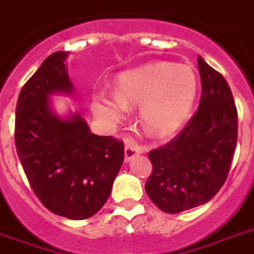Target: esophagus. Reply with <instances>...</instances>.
Returning a JSON list of instances; mask_svg holds the SVG:
<instances>
[{"label":"esophagus","mask_w":254,"mask_h":254,"mask_svg":"<svg viewBox=\"0 0 254 254\" xmlns=\"http://www.w3.org/2000/svg\"><path fill=\"white\" fill-rule=\"evenodd\" d=\"M140 152H142V147H140V146H138V144H136L135 142H132V140H128V142L126 143L125 158L127 162L131 161L134 156L139 155Z\"/></svg>","instance_id":"obj_1"}]
</instances>
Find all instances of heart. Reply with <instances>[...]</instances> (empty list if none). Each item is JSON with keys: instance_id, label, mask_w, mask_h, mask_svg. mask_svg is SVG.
Masks as SVG:
<instances>
[{"instance_id": "b5f03b06", "label": "heart", "mask_w": 254, "mask_h": 254, "mask_svg": "<svg viewBox=\"0 0 254 254\" xmlns=\"http://www.w3.org/2000/svg\"><path fill=\"white\" fill-rule=\"evenodd\" d=\"M197 92L191 66L158 62L127 70L116 80V93L99 91L92 110L106 125L115 126L128 107L139 106V118L152 135H169L188 118Z\"/></svg>"}]
</instances>
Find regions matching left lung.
I'll use <instances>...</instances> for the list:
<instances>
[{
  "instance_id": "8db88e82",
  "label": "left lung",
  "mask_w": 254,
  "mask_h": 254,
  "mask_svg": "<svg viewBox=\"0 0 254 254\" xmlns=\"http://www.w3.org/2000/svg\"><path fill=\"white\" fill-rule=\"evenodd\" d=\"M201 100L198 110L170 142L148 152V198L165 213L206 203L228 178L237 146L238 118L233 95L220 72L198 56Z\"/></svg>"
}]
</instances>
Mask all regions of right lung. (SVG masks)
Masks as SVG:
<instances>
[{
  "label": "right lung",
  "instance_id": "right-lung-1",
  "mask_svg": "<svg viewBox=\"0 0 254 254\" xmlns=\"http://www.w3.org/2000/svg\"><path fill=\"white\" fill-rule=\"evenodd\" d=\"M65 52H55L22 87L17 100L14 142L32 190L48 210L85 220L106 203L125 161L114 136L89 132L79 115L57 118L48 95L70 92Z\"/></svg>",
  "mask_w": 254,
  "mask_h": 254
}]
</instances>
